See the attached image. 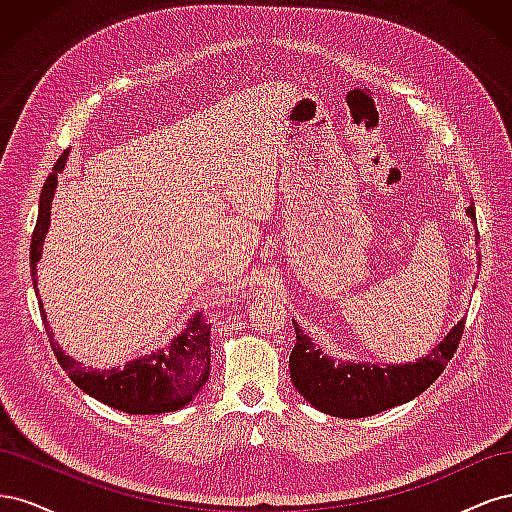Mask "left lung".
Segmentation results:
<instances>
[{"label":"left lung","instance_id":"obj_1","mask_svg":"<svg viewBox=\"0 0 512 512\" xmlns=\"http://www.w3.org/2000/svg\"><path fill=\"white\" fill-rule=\"evenodd\" d=\"M476 222L474 205L466 209ZM480 258V256H478ZM297 344L290 352V378L305 401L324 414L339 418H363L408 404L429 389L453 359L466 320H459L442 342L416 363H354L324 354L292 320Z\"/></svg>","mask_w":512,"mask_h":512}]
</instances>
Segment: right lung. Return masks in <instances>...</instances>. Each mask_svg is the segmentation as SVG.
<instances>
[{
	"instance_id": "1",
	"label": "right lung",
	"mask_w": 512,
	"mask_h": 512,
	"mask_svg": "<svg viewBox=\"0 0 512 512\" xmlns=\"http://www.w3.org/2000/svg\"><path fill=\"white\" fill-rule=\"evenodd\" d=\"M68 149L61 153L53 166V173L46 177L40 194L38 222L32 235V247H29V265H32L34 290L40 305V314L44 320L46 333H49L53 352L59 365L68 371L70 380L83 389L87 395L96 397L102 404L128 414H162L175 412L203 391L209 380L211 367V322L203 318V312H196L185 329L170 339V344L143 354L138 359L126 363L123 367L94 369L85 367L81 361L72 359L70 354L61 350L55 342L51 324L46 320L42 299L38 292V269L36 265L42 258L44 237L51 226V207L57 190V175L66 168Z\"/></svg>"
}]
</instances>
